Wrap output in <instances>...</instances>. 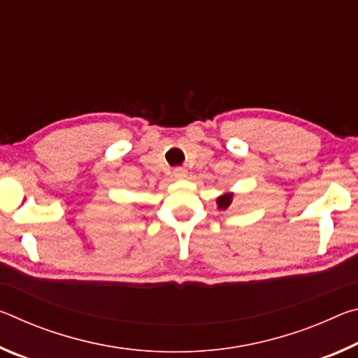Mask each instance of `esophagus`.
Listing matches in <instances>:
<instances>
[{"mask_svg": "<svg viewBox=\"0 0 358 358\" xmlns=\"http://www.w3.org/2000/svg\"><path fill=\"white\" fill-rule=\"evenodd\" d=\"M173 177L178 178V180H183L187 177V171L185 167H175L173 169Z\"/></svg>", "mask_w": 358, "mask_h": 358, "instance_id": "esophagus-1", "label": "esophagus"}]
</instances>
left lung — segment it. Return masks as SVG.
<instances>
[{"label":"left lung","instance_id":"1","mask_svg":"<svg viewBox=\"0 0 358 358\" xmlns=\"http://www.w3.org/2000/svg\"><path fill=\"white\" fill-rule=\"evenodd\" d=\"M232 197H234L232 192H226V194H222V196L217 197L216 199L217 208H220V210H227L230 207V203H232Z\"/></svg>","mask_w":358,"mask_h":358}]
</instances>
